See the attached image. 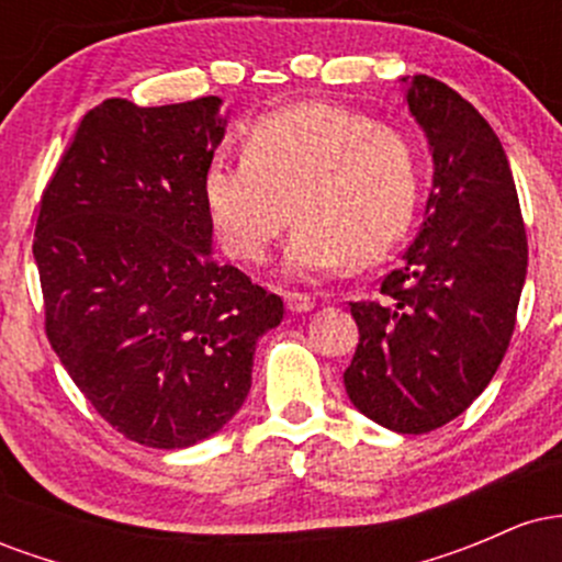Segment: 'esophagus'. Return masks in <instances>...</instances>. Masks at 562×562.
Returning <instances> with one entry per match:
<instances>
[{"instance_id": "34e87169", "label": "esophagus", "mask_w": 562, "mask_h": 562, "mask_svg": "<svg viewBox=\"0 0 562 562\" xmlns=\"http://www.w3.org/2000/svg\"><path fill=\"white\" fill-rule=\"evenodd\" d=\"M285 303H288L290 312H295V314L312 312L314 308V299L306 293H285Z\"/></svg>"}]
</instances>
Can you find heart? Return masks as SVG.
Returning a JSON list of instances; mask_svg holds the SVG:
<instances>
[{"instance_id":"obj_1","label":"heart","mask_w":562,"mask_h":562,"mask_svg":"<svg viewBox=\"0 0 562 562\" xmlns=\"http://www.w3.org/2000/svg\"><path fill=\"white\" fill-rule=\"evenodd\" d=\"M203 198L218 243L240 261H261L290 222L293 274L372 263L404 237L417 203V158L398 128L330 105L301 102L248 128L245 156L216 153Z\"/></svg>"}]
</instances>
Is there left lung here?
<instances>
[{"label": "left lung", "mask_w": 562, "mask_h": 562, "mask_svg": "<svg viewBox=\"0 0 562 562\" xmlns=\"http://www.w3.org/2000/svg\"><path fill=\"white\" fill-rule=\"evenodd\" d=\"M434 156L420 232L380 282L351 303L359 346L344 383L362 415L396 434H428L492 383L515 330L528 243L505 147L488 121L430 76L402 79Z\"/></svg>", "instance_id": "obj_1"}]
</instances>
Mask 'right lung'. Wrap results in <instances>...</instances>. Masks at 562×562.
Segmentation results:
<instances>
[{"instance_id": "add662e5", "label": "right lung", "mask_w": 562, "mask_h": 562, "mask_svg": "<svg viewBox=\"0 0 562 562\" xmlns=\"http://www.w3.org/2000/svg\"><path fill=\"white\" fill-rule=\"evenodd\" d=\"M218 97L81 119L42 195L34 259L49 346L128 441L184 449L250 391L256 340L282 299L211 250L203 173L224 139Z\"/></svg>"}]
</instances>
